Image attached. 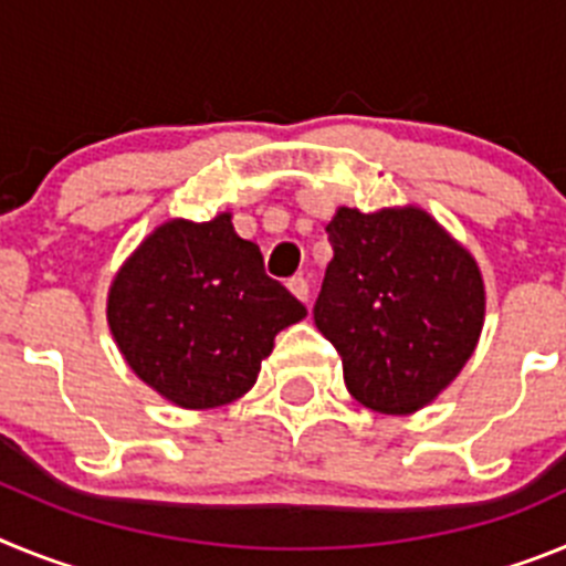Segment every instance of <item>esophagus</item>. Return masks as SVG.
Masks as SVG:
<instances>
[{"mask_svg": "<svg viewBox=\"0 0 566 566\" xmlns=\"http://www.w3.org/2000/svg\"><path fill=\"white\" fill-rule=\"evenodd\" d=\"M286 286H289V292H292L294 297L300 300V303H306V306H308V294H312V289H308V280L306 277H300V274H297V277L289 280Z\"/></svg>", "mask_w": 566, "mask_h": 566, "instance_id": "esophagus-1", "label": "esophagus"}]
</instances>
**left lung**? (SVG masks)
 <instances>
[{
	"label": "left lung",
	"mask_w": 566,
	"mask_h": 566,
	"mask_svg": "<svg viewBox=\"0 0 566 566\" xmlns=\"http://www.w3.org/2000/svg\"><path fill=\"white\" fill-rule=\"evenodd\" d=\"M314 323L359 405L408 417L459 377L484 326L476 258L419 207H339Z\"/></svg>",
	"instance_id": "8db88e82"
}]
</instances>
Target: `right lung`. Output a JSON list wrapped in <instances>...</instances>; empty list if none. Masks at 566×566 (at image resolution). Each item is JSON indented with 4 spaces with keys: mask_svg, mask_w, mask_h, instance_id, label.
I'll return each mask as SVG.
<instances>
[{
    "mask_svg": "<svg viewBox=\"0 0 566 566\" xmlns=\"http://www.w3.org/2000/svg\"><path fill=\"white\" fill-rule=\"evenodd\" d=\"M303 317L258 243L234 232L232 212L158 223L107 292V326L135 377L189 411L243 397L274 337Z\"/></svg>",
    "mask_w": 566,
    "mask_h": 566,
    "instance_id": "add662e5",
    "label": "right lung"
}]
</instances>
